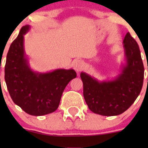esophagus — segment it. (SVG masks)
Wrapping results in <instances>:
<instances>
[{
  "label": "esophagus",
  "mask_w": 148,
  "mask_h": 148,
  "mask_svg": "<svg viewBox=\"0 0 148 148\" xmlns=\"http://www.w3.org/2000/svg\"><path fill=\"white\" fill-rule=\"evenodd\" d=\"M73 68L77 73L81 71L84 68V64L81 60H76L73 62Z\"/></svg>",
  "instance_id": "34e87169"
}]
</instances>
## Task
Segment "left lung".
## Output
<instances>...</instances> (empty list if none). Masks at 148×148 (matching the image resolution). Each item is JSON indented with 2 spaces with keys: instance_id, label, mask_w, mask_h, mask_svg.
<instances>
[{
  "instance_id": "1",
  "label": "left lung",
  "mask_w": 148,
  "mask_h": 148,
  "mask_svg": "<svg viewBox=\"0 0 148 148\" xmlns=\"http://www.w3.org/2000/svg\"><path fill=\"white\" fill-rule=\"evenodd\" d=\"M122 44L124 62L115 77L98 80L86 72L80 74L85 102L95 114L119 115L133 104L141 92L144 66L138 44L129 32Z\"/></svg>"
}]
</instances>
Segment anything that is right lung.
<instances>
[{"mask_svg": "<svg viewBox=\"0 0 148 148\" xmlns=\"http://www.w3.org/2000/svg\"><path fill=\"white\" fill-rule=\"evenodd\" d=\"M31 26H23L10 45L6 56L5 80L10 97L16 105L34 116L57 110L65 87L77 74L72 69L38 72L30 66L24 49V35Z\"/></svg>", "mask_w": 148, "mask_h": 148, "instance_id": "obj_1", "label": "right lung"}]
</instances>
